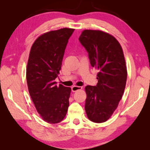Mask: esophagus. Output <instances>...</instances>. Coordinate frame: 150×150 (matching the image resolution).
Listing matches in <instances>:
<instances>
[{
  "label": "esophagus",
  "mask_w": 150,
  "mask_h": 150,
  "mask_svg": "<svg viewBox=\"0 0 150 150\" xmlns=\"http://www.w3.org/2000/svg\"><path fill=\"white\" fill-rule=\"evenodd\" d=\"M82 89V87H77V86H73L71 87V91L73 92H75V91H77L79 90Z\"/></svg>",
  "instance_id": "obj_1"
}]
</instances>
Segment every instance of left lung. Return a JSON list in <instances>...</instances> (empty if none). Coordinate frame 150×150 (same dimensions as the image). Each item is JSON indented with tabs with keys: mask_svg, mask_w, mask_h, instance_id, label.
<instances>
[{
	"mask_svg": "<svg viewBox=\"0 0 150 150\" xmlns=\"http://www.w3.org/2000/svg\"><path fill=\"white\" fill-rule=\"evenodd\" d=\"M90 63L98 70V83L85 87V108L94 122H106L117 108L125 88L127 69L123 51L112 35L100 30H86L79 38Z\"/></svg>",
	"mask_w": 150,
	"mask_h": 150,
	"instance_id": "1",
	"label": "left lung"
}]
</instances>
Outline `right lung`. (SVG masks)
Masks as SVG:
<instances>
[{
	"label": "right lung",
	"instance_id": "right-lung-1",
	"mask_svg": "<svg viewBox=\"0 0 150 150\" xmlns=\"http://www.w3.org/2000/svg\"><path fill=\"white\" fill-rule=\"evenodd\" d=\"M74 29L63 28L45 33L33 44L26 69L28 87L40 116L51 124L60 122L69 107L70 87L56 85L68 40Z\"/></svg>",
	"mask_w": 150,
	"mask_h": 150
}]
</instances>
